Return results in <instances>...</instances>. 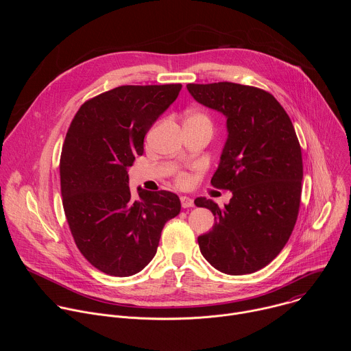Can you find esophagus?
<instances>
[{
  "instance_id": "34e87169",
  "label": "esophagus",
  "mask_w": 351,
  "mask_h": 351,
  "mask_svg": "<svg viewBox=\"0 0 351 351\" xmlns=\"http://www.w3.org/2000/svg\"><path fill=\"white\" fill-rule=\"evenodd\" d=\"M180 204L183 208H190L194 206V202L190 198V197H186V195H182L180 197Z\"/></svg>"
}]
</instances>
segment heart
<instances>
[{
    "label": "heart",
    "mask_w": 351,
    "mask_h": 351,
    "mask_svg": "<svg viewBox=\"0 0 351 351\" xmlns=\"http://www.w3.org/2000/svg\"><path fill=\"white\" fill-rule=\"evenodd\" d=\"M187 121H193V122H198V123H204V125H207V126L211 128V121H210L208 115L204 114V112H191V114L189 115ZM190 182H191V180H190V178H189L186 173H179V175L176 176V183H178L180 187H187V186H190Z\"/></svg>",
    "instance_id": "heart-1"
}]
</instances>
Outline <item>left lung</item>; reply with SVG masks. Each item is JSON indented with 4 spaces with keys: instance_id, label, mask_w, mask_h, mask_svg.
<instances>
[{
    "instance_id": "left-lung-1",
    "label": "left lung",
    "mask_w": 351,
    "mask_h": 351,
    "mask_svg": "<svg viewBox=\"0 0 351 351\" xmlns=\"http://www.w3.org/2000/svg\"><path fill=\"white\" fill-rule=\"evenodd\" d=\"M195 101L222 112L228 140L211 179L230 190L228 206L198 197L197 207L215 217L213 230L198 236L199 252L228 275L267 267L286 245L300 210L303 157L293 123L268 91L230 82L187 84Z\"/></svg>"
}]
</instances>
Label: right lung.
I'll return each instance as SVG.
<instances>
[{
    "label": "right lung",
    "mask_w": 351,
    "mask_h": 351,
    "mask_svg": "<svg viewBox=\"0 0 351 351\" xmlns=\"http://www.w3.org/2000/svg\"><path fill=\"white\" fill-rule=\"evenodd\" d=\"M180 88L119 86L87 99L66 132L60 160L65 217L82 256L107 275L140 272L154 258L167 221L180 213L175 193L138 189L134 199L128 184L144 136Z\"/></svg>",
    "instance_id": "right-lung-1"
}]
</instances>
